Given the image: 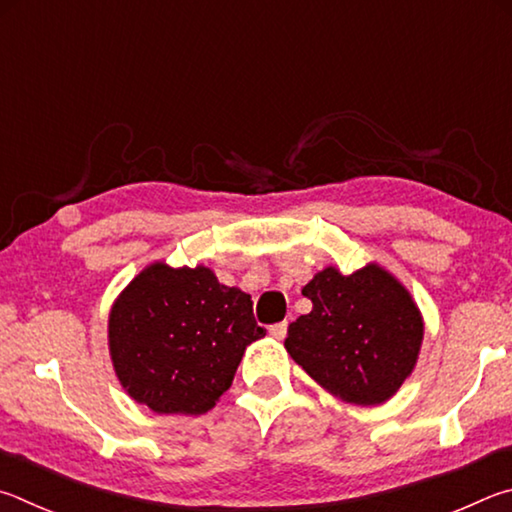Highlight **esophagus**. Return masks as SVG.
I'll return each instance as SVG.
<instances>
[{
	"label": "esophagus",
	"mask_w": 512,
	"mask_h": 512,
	"mask_svg": "<svg viewBox=\"0 0 512 512\" xmlns=\"http://www.w3.org/2000/svg\"><path fill=\"white\" fill-rule=\"evenodd\" d=\"M285 333H288V321H281V324L270 326V335H272L274 339H283Z\"/></svg>",
	"instance_id": "obj_1"
}]
</instances>
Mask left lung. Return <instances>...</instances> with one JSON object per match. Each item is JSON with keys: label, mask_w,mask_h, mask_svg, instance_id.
Segmentation results:
<instances>
[{"label": "left lung", "mask_w": 512, "mask_h": 512, "mask_svg": "<svg viewBox=\"0 0 512 512\" xmlns=\"http://www.w3.org/2000/svg\"><path fill=\"white\" fill-rule=\"evenodd\" d=\"M312 310L292 321L285 348L321 389L351 405H382L416 369L423 312L389 270L328 265L301 290Z\"/></svg>", "instance_id": "1"}]
</instances>
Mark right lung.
Returning a JSON list of instances; mask_svg holds the SVG:
<instances>
[{"label":"right lung","mask_w":512,"mask_h":512,"mask_svg":"<svg viewBox=\"0 0 512 512\" xmlns=\"http://www.w3.org/2000/svg\"><path fill=\"white\" fill-rule=\"evenodd\" d=\"M261 337L249 294L222 285L204 265L150 263L114 299L107 319L116 378L155 414L213 409L245 348Z\"/></svg>","instance_id":"right-lung-1"}]
</instances>
